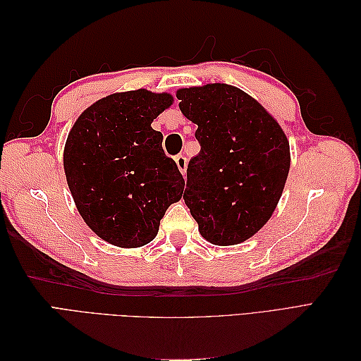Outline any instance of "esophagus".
Here are the masks:
<instances>
[{
	"instance_id": "34e87169",
	"label": "esophagus",
	"mask_w": 361,
	"mask_h": 361,
	"mask_svg": "<svg viewBox=\"0 0 361 361\" xmlns=\"http://www.w3.org/2000/svg\"><path fill=\"white\" fill-rule=\"evenodd\" d=\"M174 161H176V166L180 170V173L185 174V171H187V158H185L183 155H178L176 158H174Z\"/></svg>"
}]
</instances>
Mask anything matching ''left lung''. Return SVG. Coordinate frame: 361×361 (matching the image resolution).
I'll return each instance as SVG.
<instances>
[{"label": "left lung", "instance_id": "left-lung-1", "mask_svg": "<svg viewBox=\"0 0 361 361\" xmlns=\"http://www.w3.org/2000/svg\"><path fill=\"white\" fill-rule=\"evenodd\" d=\"M182 114L197 125L200 152L187 170L185 204L215 245H236L274 214L290 169L289 140L255 97L214 82L176 92Z\"/></svg>", "mask_w": 361, "mask_h": 361}]
</instances>
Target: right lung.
Wrapping results in <instances>:
<instances>
[{
  "mask_svg": "<svg viewBox=\"0 0 361 361\" xmlns=\"http://www.w3.org/2000/svg\"><path fill=\"white\" fill-rule=\"evenodd\" d=\"M173 104L146 89L108 94L76 118L63 167L76 209L108 244L137 248L155 239L185 180L152 122Z\"/></svg>",
  "mask_w": 361,
  "mask_h": 361,
  "instance_id": "obj_1",
  "label": "right lung"
}]
</instances>
